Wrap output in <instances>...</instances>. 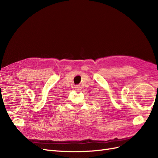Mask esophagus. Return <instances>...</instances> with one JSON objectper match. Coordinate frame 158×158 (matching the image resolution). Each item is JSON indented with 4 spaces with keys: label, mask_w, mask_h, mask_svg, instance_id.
Listing matches in <instances>:
<instances>
[{
    "label": "esophagus",
    "mask_w": 158,
    "mask_h": 158,
    "mask_svg": "<svg viewBox=\"0 0 158 158\" xmlns=\"http://www.w3.org/2000/svg\"><path fill=\"white\" fill-rule=\"evenodd\" d=\"M75 89H76V90L79 91V90L80 89V85H76V86H75Z\"/></svg>",
    "instance_id": "esophagus-1"
}]
</instances>
